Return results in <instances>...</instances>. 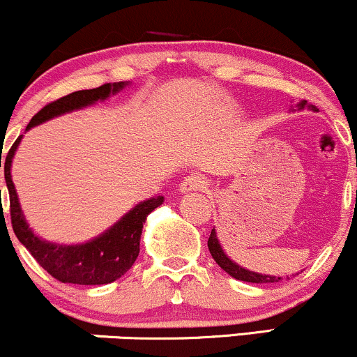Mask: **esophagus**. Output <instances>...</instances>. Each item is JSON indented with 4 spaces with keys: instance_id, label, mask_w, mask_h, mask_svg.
I'll use <instances>...</instances> for the list:
<instances>
[{
    "instance_id": "34e87169",
    "label": "esophagus",
    "mask_w": 357,
    "mask_h": 357,
    "mask_svg": "<svg viewBox=\"0 0 357 357\" xmlns=\"http://www.w3.org/2000/svg\"><path fill=\"white\" fill-rule=\"evenodd\" d=\"M207 185H209V183H207V178L204 177V175L189 174L187 177H183L182 183H180V192H183V194H189V192L204 190Z\"/></svg>"
}]
</instances>
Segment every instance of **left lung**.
<instances>
[{
  "mask_svg": "<svg viewBox=\"0 0 357 357\" xmlns=\"http://www.w3.org/2000/svg\"><path fill=\"white\" fill-rule=\"evenodd\" d=\"M305 106H307V101L298 102V109H303ZM308 107H310V109H315L314 106H308ZM207 246H209V251H211L212 258H214V261L218 263V265L221 266L227 275H231L232 278L243 280V282H250V283H275V282H278V280H282V276H278V278H276V276H271V275L255 273V271L244 270L243 266L236 265V263L232 261V259L227 258V255L222 251L221 244H219V241H218L215 229L211 231Z\"/></svg>",
  "mask_w": 357,
  "mask_h": 357,
  "instance_id": "8db88e82",
  "label": "left lung"
}]
</instances>
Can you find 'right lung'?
<instances>
[{"mask_svg":"<svg viewBox=\"0 0 357 357\" xmlns=\"http://www.w3.org/2000/svg\"><path fill=\"white\" fill-rule=\"evenodd\" d=\"M125 82L104 84L96 89L75 91L72 94L63 96L57 101L49 102L43 106L37 114L28 123L26 131L30 128L42 125L55 116L70 113V111L82 109L91 106L96 101H104L111 94H116L125 87ZM22 142V135L8 151L6 158L3 160L5 168V180L10 194V214L11 226L18 241L30 251L31 256L38 261V265L62 283H74V285H106L121 278L123 275L133 266L139 253V238H142L143 224L148 214L163 204V197H151L143 202L136 204L128 214L123 215L114 226L98 238L84 244H55L43 241L33 231L28 227L20 207L17 190H15L13 180H11V162H13L15 151ZM1 167V157H0ZM1 192V190H0Z\"/></svg>","mask_w":357,"mask_h":357,"instance_id":"add662e5","label":"right lung"}]
</instances>
